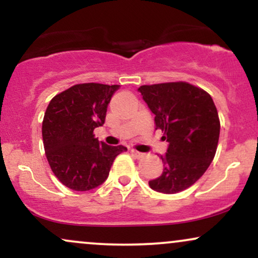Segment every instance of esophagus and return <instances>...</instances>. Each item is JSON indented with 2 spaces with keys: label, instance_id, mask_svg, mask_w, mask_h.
Here are the masks:
<instances>
[{
  "label": "esophagus",
  "instance_id": "1",
  "mask_svg": "<svg viewBox=\"0 0 258 258\" xmlns=\"http://www.w3.org/2000/svg\"><path fill=\"white\" fill-rule=\"evenodd\" d=\"M131 153H132L135 156H137L138 159H139V158H143V153H139V152H137V150H135V149H131Z\"/></svg>",
  "mask_w": 258,
  "mask_h": 258
}]
</instances>
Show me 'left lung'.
Returning a JSON list of instances; mask_svg holds the SVG:
<instances>
[{
  "label": "left lung",
  "instance_id": "left-lung-1",
  "mask_svg": "<svg viewBox=\"0 0 258 258\" xmlns=\"http://www.w3.org/2000/svg\"><path fill=\"white\" fill-rule=\"evenodd\" d=\"M155 115V128L164 131L167 152L161 155L164 171L149 186L174 194L193 185L215 158L220 119L211 96L188 82L144 85L138 88Z\"/></svg>",
  "mask_w": 258,
  "mask_h": 258
}]
</instances>
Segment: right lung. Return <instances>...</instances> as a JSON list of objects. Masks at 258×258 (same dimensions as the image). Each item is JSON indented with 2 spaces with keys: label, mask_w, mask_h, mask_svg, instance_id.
<instances>
[{
  "label": "right lung",
  "mask_w": 258,
  "mask_h": 258,
  "mask_svg": "<svg viewBox=\"0 0 258 258\" xmlns=\"http://www.w3.org/2000/svg\"><path fill=\"white\" fill-rule=\"evenodd\" d=\"M119 85L80 84L49 102L42 122L43 147L53 173L68 188L86 191L105 182L115 158L127 148L94 138Z\"/></svg>",
  "instance_id": "obj_1"
}]
</instances>
